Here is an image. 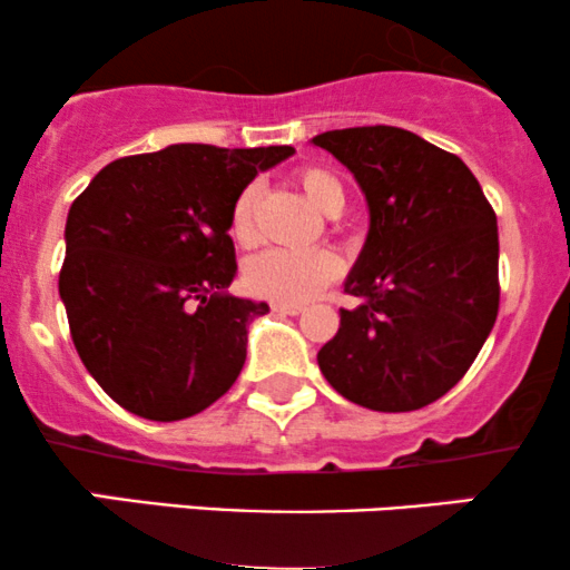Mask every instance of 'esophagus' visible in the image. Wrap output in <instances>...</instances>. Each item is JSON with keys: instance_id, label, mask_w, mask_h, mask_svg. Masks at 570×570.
<instances>
[{"instance_id": "esophagus-1", "label": "esophagus", "mask_w": 570, "mask_h": 570, "mask_svg": "<svg viewBox=\"0 0 570 570\" xmlns=\"http://www.w3.org/2000/svg\"><path fill=\"white\" fill-rule=\"evenodd\" d=\"M272 309L277 314H301L304 312V306L301 304H272Z\"/></svg>"}]
</instances>
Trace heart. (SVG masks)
<instances>
[{"instance_id": "1", "label": "heart", "mask_w": 570, "mask_h": 570, "mask_svg": "<svg viewBox=\"0 0 570 570\" xmlns=\"http://www.w3.org/2000/svg\"><path fill=\"white\" fill-rule=\"evenodd\" d=\"M298 186L304 197L325 216H338L344 210V186L323 167L301 170ZM256 197L258 186L250 184L237 194L232 205L229 229L232 237L243 245L253 239V205H256ZM338 269V258L331 250H266L250 258V264L245 266V285L247 291L261 298L279 301V304H301V301H309L320 287L331 283Z\"/></svg>"}]
</instances>
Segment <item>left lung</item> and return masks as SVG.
<instances>
[{"mask_svg": "<svg viewBox=\"0 0 570 570\" xmlns=\"http://www.w3.org/2000/svg\"><path fill=\"white\" fill-rule=\"evenodd\" d=\"M312 144L352 173L371 220L344 283L363 304L341 309L320 371L354 405L419 411L459 384L497 323V213L456 154L403 127L327 130Z\"/></svg>", "mask_w": 570, "mask_h": 570, "instance_id": "obj_1", "label": "left lung"}]
</instances>
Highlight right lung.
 <instances>
[{"mask_svg": "<svg viewBox=\"0 0 570 570\" xmlns=\"http://www.w3.org/2000/svg\"><path fill=\"white\" fill-rule=\"evenodd\" d=\"M293 151L173 144L114 159L73 199L58 293L87 373L125 411L189 419L237 381L269 304L226 293L232 205Z\"/></svg>", "mask_w": 570, "mask_h": 570, "instance_id": "1", "label": "right lung"}]
</instances>
